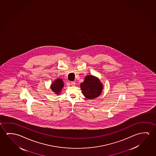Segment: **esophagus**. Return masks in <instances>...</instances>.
I'll use <instances>...</instances> for the list:
<instances>
[{
  "label": "esophagus",
  "mask_w": 156,
  "mask_h": 156,
  "mask_svg": "<svg viewBox=\"0 0 156 156\" xmlns=\"http://www.w3.org/2000/svg\"><path fill=\"white\" fill-rule=\"evenodd\" d=\"M75 84H76V82H71V85H72V86H74V85H75Z\"/></svg>",
  "instance_id": "1"
}]
</instances>
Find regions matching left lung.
<instances>
[{
  "label": "left lung",
  "mask_w": 156,
  "mask_h": 156,
  "mask_svg": "<svg viewBox=\"0 0 156 156\" xmlns=\"http://www.w3.org/2000/svg\"><path fill=\"white\" fill-rule=\"evenodd\" d=\"M82 93L87 98L93 99L101 95L103 85L98 77L87 75L85 77L84 82L80 84Z\"/></svg>",
  "instance_id": "obj_1"
}]
</instances>
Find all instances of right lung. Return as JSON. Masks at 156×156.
I'll return each instance as SVG.
<instances>
[{"label":"right lung","instance_id":"obj_1","mask_svg":"<svg viewBox=\"0 0 156 156\" xmlns=\"http://www.w3.org/2000/svg\"><path fill=\"white\" fill-rule=\"evenodd\" d=\"M64 87V82L62 81V79L57 78L52 82L50 86L51 90L55 92V94L57 95L60 94L62 88Z\"/></svg>","mask_w":156,"mask_h":156}]
</instances>
